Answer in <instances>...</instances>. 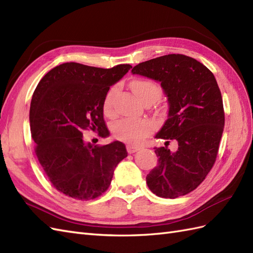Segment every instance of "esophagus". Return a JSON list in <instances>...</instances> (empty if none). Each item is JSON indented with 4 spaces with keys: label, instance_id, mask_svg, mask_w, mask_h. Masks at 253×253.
<instances>
[{
    "label": "esophagus",
    "instance_id": "obj_1",
    "mask_svg": "<svg viewBox=\"0 0 253 253\" xmlns=\"http://www.w3.org/2000/svg\"><path fill=\"white\" fill-rule=\"evenodd\" d=\"M140 149H141L140 146H134V145H127V146H126V150H127V152H128L129 154L137 152L138 150H140Z\"/></svg>",
    "mask_w": 253,
    "mask_h": 253
}]
</instances>
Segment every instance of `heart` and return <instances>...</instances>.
Segmentation results:
<instances>
[{"label": "heart", "instance_id": "heart-1", "mask_svg": "<svg viewBox=\"0 0 253 253\" xmlns=\"http://www.w3.org/2000/svg\"><path fill=\"white\" fill-rule=\"evenodd\" d=\"M129 87L141 103L147 100L155 102L162 95L161 86L151 80H134L131 82ZM116 92H117V87H112L105 95L103 101V112L105 115L110 116L113 114V104ZM150 128H151V125L145 119H121L114 124L113 132L116 138L137 145L145 139Z\"/></svg>", "mask_w": 253, "mask_h": 253}]
</instances>
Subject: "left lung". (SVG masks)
<instances>
[{
	"label": "left lung",
	"mask_w": 253,
	"mask_h": 253,
	"mask_svg": "<svg viewBox=\"0 0 253 253\" xmlns=\"http://www.w3.org/2000/svg\"><path fill=\"white\" fill-rule=\"evenodd\" d=\"M133 74L161 82L169 102L168 119L156 138L165 147L154 148L158 166L147 175L149 189L174 199L193 192L213 168L224 126L221 92L210 69L183 54H168L136 65ZM178 141L177 152L168 149Z\"/></svg>",
	"instance_id": "left-lung-1"
}]
</instances>
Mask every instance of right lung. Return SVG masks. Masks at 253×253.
Masks as SVG:
<instances>
[{
    "mask_svg": "<svg viewBox=\"0 0 253 253\" xmlns=\"http://www.w3.org/2000/svg\"><path fill=\"white\" fill-rule=\"evenodd\" d=\"M131 68L65 63L40 80L31 102V134L40 165L59 193L90 200L110 187L116 166L127 156L125 143L94 146L84 141L83 133L108 135L104 98Z\"/></svg>",
    "mask_w": 253,
    "mask_h": 253,
    "instance_id": "1",
    "label": "right lung"
}]
</instances>
